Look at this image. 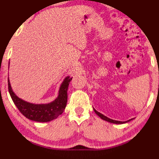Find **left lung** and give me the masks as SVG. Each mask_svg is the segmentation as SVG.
Listing matches in <instances>:
<instances>
[{
  "mask_svg": "<svg viewBox=\"0 0 159 159\" xmlns=\"http://www.w3.org/2000/svg\"><path fill=\"white\" fill-rule=\"evenodd\" d=\"M93 110H94V111L95 112V114H96L98 115V116H99V117H101V118L102 119H103V120H105V121H108V122H111V123H114V124H125V123H127V122H128V121H131V120H132V119H129V120H127V121H121L114 120V119H111L108 118L107 116H104L103 114H101V113H100V112L97 111L95 110V108H93Z\"/></svg>",
  "mask_w": 159,
  "mask_h": 159,
  "instance_id": "1",
  "label": "left lung"
}]
</instances>
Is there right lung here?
<instances>
[{
  "mask_svg": "<svg viewBox=\"0 0 159 159\" xmlns=\"http://www.w3.org/2000/svg\"><path fill=\"white\" fill-rule=\"evenodd\" d=\"M72 77H66L61 84L58 95L49 103L34 104L19 98L13 92L8 78V92L17 108L26 118L38 122H47L53 120L64 112L67 103V90Z\"/></svg>",
  "mask_w": 159,
  "mask_h": 159,
  "instance_id": "1",
  "label": "right lung"
}]
</instances>
